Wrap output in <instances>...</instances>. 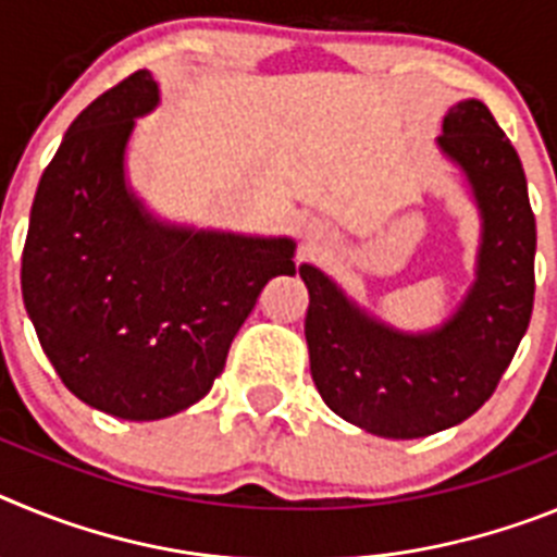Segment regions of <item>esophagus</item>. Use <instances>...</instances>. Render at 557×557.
<instances>
[{"label": "esophagus", "instance_id": "esophagus-1", "mask_svg": "<svg viewBox=\"0 0 557 557\" xmlns=\"http://www.w3.org/2000/svg\"><path fill=\"white\" fill-rule=\"evenodd\" d=\"M301 236H304V239H307L309 245H318V243H323V236H326V228H323V223H318V220H304Z\"/></svg>", "mask_w": 557, "mask_h": 557}]
</instances>
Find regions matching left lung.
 Instances as JSON below:
<instances>
[{"label":"left lung","mask_w":557,"mask_h":557,"mask_svg":"<svg viewBox=\"0 0 557 557\" xmlns=\"http://www.w3.org/2000/svg\"><path fill=\"white\" fill-rule=\"evenodd\" d=\"M437 150L462 172L480 211L474 282L441 326L401 332L348 298L314 264L304 334L329 407L379 437H426L474 416L528 332L535 293V218L513 145L480 100L444 116Z\"/></svg>","instance_id":"8db88e82"}]
</instances>
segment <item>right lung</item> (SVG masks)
I'll return each instance as SVG.
<instances>
[{"label": "right lung", "mask_w": 557, "mask_h": 557, "mask_svg": "<svg viewBox=\"0 0 557 557\" xmlns=\"http://www.w3.org/2000/svg\"><path fill=\"white\" fill-rule=\"evenodd\" d=\"M159 83L133 72L81 111L38 181L22 295L63 385L95 410L159 421L206 396L273 275H295L289 236L159 220L125 152Z\"/></svg>", "instance_id": "right-lung-1"}]
</instances>
